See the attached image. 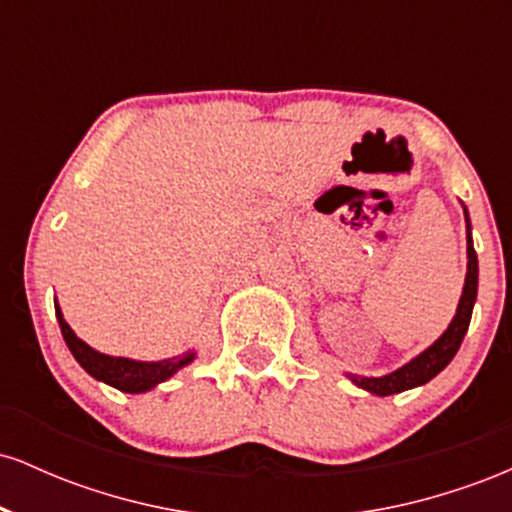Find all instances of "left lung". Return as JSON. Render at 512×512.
Returning <instances> with one entry per match:
<instances>
[{"label":"left lung","mask_w":512,"mask_h":512,"mask_svg":"<svg viewBox=\"0 0 512 512\" xmlns=\"http://www.w3.org/2000/svg\"><path fill=\"white\" fill-rule=\"evenodd\" d=\"M464 221H467V276H464V289L460 296V305H457V313L452 317L440 337L428 346L426 351H421L419 356L411 358L409 363H404L402 368H397L395 373L383 375V378H363V375H349L351 383H356L363 390L373 392L378 397L397 395V392L411 390V387H419L428 383L431 378L443 370L452 361V356L460 349L464 334L469 330V320H472V308L477 301V286H479V262L477 252L472 245V228H469V214L464 209Z\"/></svg>","instance_id":"left-lung-1"}]
</instances>
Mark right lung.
<instances>
[{
	"mask_svg": "<svg viewBox=\"0 0 512 512\" xmlns=\"http://www.w3.org/2000/svg\"><path fill=\"white\" fill-rule=\"evenodd\" d=\"M57 322H60V330L64 342H67L72 356L79 361V366L86 370L88 375H93L101 383L117 387L120 392H146L151 387H156L163 380H168L170 375L178 373L180 368H185L187 363H192L195 358V351H187V354L166 358V361H132V358H115L108 354H101V351L91 349L86 342H81L79 337L72 332V327L64 322L60 305H55Z\"/></svg>",
	"mask_w": 512,
	"mask_h": 512,
	"instance_id": "right-lung-1",
	"label": "right lung"
}]
</instances>
